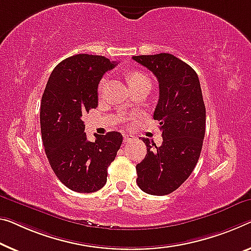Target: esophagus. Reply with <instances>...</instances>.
Listing matches in <instances>:
<instances>
[{
	"instance_id": "obj_1",
	"label": "esophagus",
	"mask_w": 251,
	"mask_h": 251,
	"mask_svg": "<svg viewBox=\"0 0 251 251\" xmlns=\"http://www.w3.org/2000/svg\"><path fill=\"white\" fill-rule=\"evenodd\" d=\"M134 140V137L131 136V134H125V142H129Z\"/></svg>"
}]
</instances>
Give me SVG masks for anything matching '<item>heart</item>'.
I'll use <instances>...</instances> for the list:
<instances>
[{"mask_svg": "<svg viewBox=\"0 0 251 251\" xmlns=\"http://www.w3.org/2000/svg\"><path fill=\"white\" fill-rule=\"evenodd\" d=\"M128 82L130 84L131 87L138 85V84H141L144 82H150L149 78L145 74H142L140 72H132L130 73L128 75ZM104 83H105V79H102L101 82H100V85H99V91L101 92L103 90V86H104Z\"/></svg>", "mask_w": 251, "mask_h": 251, "instance_id": "heart-1", "label": "heart"}]
</instances>
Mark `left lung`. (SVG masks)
<instances>
[{"instance_id": "1", "label": "left lung", "mask_w": 251, "mask_h": 251, "mask_svg": "<svg viewBox=\"0 0 251 251\" xmlns=\"http://www.w3.org/2000/svg\"><path fill=\"white\" fill-rule=\"evenodd\" d=\"M159 83L153 120L159 121L163 144L142 138L147 153L136 166L137 184L151 195H167L192 174L201 155L205 134L204 105L199 76L190 65L171 53L133 56Z\"/></svg>"}]
</instances>
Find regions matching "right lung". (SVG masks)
<instances>
[{
	"instance_id": "right-lung-1",
	"label": "right lung",
	"mask_w": 251,
	"mask_h": 251,
	"mask_svg": "<svg viewBox=\"0 0 251 251\" xmlns=\"http://www.w3.org/2000/svg\"><path fill=\"white\" fill-rule=\"evenodd\" d=\"M117 66L104 56L79 53L59 63L41 98L40 126L46 155L53 173L69 190L93 193L106 183L107 167L122 144L111 131L87 140L83 115L98 107V86Z\"/></svg>"
}]
</instances>
